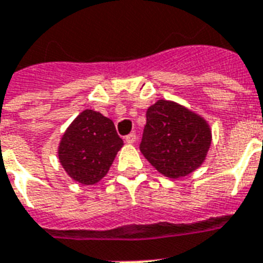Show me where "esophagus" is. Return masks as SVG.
<instances>
[{"label": "esophagus", "instance_id": "obj_1", "mask_svg": "<svg viewBox=\"0 0 263 263\" xmlns=\"http://www.w3.org/2000/svg\"><path fill=\"white\" fill-rule=\"evenodd\" d=\"M125 142L129 143V144L135 143L136 142V134H135V132H132V134H129V135L125 136Z\"/></svg>", "mask_w": 263, "mask_h": 263}]
</instances>
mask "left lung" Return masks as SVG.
<instances>
[{
    "mask_svg": "<svg viewBox=\"0 0 263 263\" xmlns=\"http://www.w3.org/2000/svg\"><path fill=\"white\" fill-rule=\"evenodd\" d=\"M145 116L140 151L159 173L176 179L202 164L211 143L202 118L165 100L151 105Z\"/></svg>",
    "mask_w": 263,
    "mask_h": 263,
    "instance_id": "obj_1",
    "label": "left lung"
}]
</instances>
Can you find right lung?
<instances>
[{"label": "right lung", "mask_w": 263, "mask_h": 263, "mask_svg": "<svg viewBox=\"0 0 263 263\" xmlns=\"http://www.w3.org/2000/svg\"><path fill=\"white\" fill-rule=\"evenodd\" d=\"M123 145L114 121L92 109L81 112L61 139L59 158L69 176L93 184L108 173Z\"/></svg>", "instance_id": "obj_1"}]
</instances>
